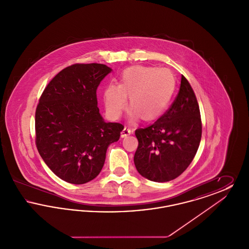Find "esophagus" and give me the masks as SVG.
Wrapping results in <instances>:
<instances>
[{"instance_id":"obj_1","label":"esophagus","mask_w":249,"mask_h":249,"mask_svg":"<svg viewBox=\"0 0 249 249\" xmlns=\"http://www.w3.org/2000/svg\"><path fill=\"white\" fill-rule=\"evenodd\" d=\"M132 133V130L128 128V127H124V129L121 131V137L124 138V137H127L128 135H130Z\"/></svg>"}]
</instances>
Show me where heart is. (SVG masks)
Here are the masks:
<instances>
[{
  "mask_svg": "<svg viewBox=\"0 0 249 249\" xmlns=\"http://www.w3.org/2000/svg\"><path fill=\"white\" fill-rule=\"evenodd\" d=\"M176 89V78L165 68L134 66L120 75L119 86L110 84L104 91L107 115L119 119L127 107L130 97V109L135 117L151 121L160 118L170 105Z\"/></svg>",
  "mask_w": 249,
  "mask_h": 249,
  "instance_id": "obj_1",
  "label": "heart"
}]
</instances>
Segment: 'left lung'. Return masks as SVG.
Listing matches in <instances>:
<instances>
[{
	"label": "left lung",
	"mask_w": 249,
	"mask_h": 249,
	"mask_svg": "<svg viewBox=\"0 0 249 249\" xmlns=\"http://www.w3.org/2000/svg\"><path fill=\"white\" fill-rule=\"evenodd\" d=\"M138 147L134 164L154 182L178 178L194 159L201 138L200 108L195 93L182 75L174 103L155 123L135 130Z\"/></svg>",
	"instance_id": "8db88e82"
}]
</instances>
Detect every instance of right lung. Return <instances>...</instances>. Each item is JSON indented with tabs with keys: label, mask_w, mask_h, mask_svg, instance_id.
Wrapping results in <instances>:
<instances>
[{
	"label": "right lung",
	"mask_w": 249,
	"mask_h": 249,
	"mask_svg": "<svg viewBox=\"0 0 249 249\" xmlns=\"http://www.w3.org/2000/svg\"><path fill=\"white\" fill-rule=\"evenodd\" d=\"M112 71L100 63H76L48 83L36 111V143L49 169L60 179L81 185L105 164L107 147L119 141L124 126L106 122L96 90Z\"/></svg>",
	"instance_id": "add662e5"
}]
</instances>
